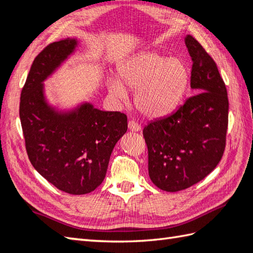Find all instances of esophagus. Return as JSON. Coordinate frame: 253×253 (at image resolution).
Instances as JSON below:
<instances>
[{"instance_id":"34e87169","label":"esophagus","mask_w":253,"mask_h":253,"mask_svg":"<svg viewBox=\"0 0 253 253\" xmlns=\"http://www.w3.org/2000/svg\"><path fill=\"white\" fill-rule=\"evenodd\" d=\"M128 128H129V130L135 131V132L141 130L140 125H138V124L136 122H133V121H130L129 123H128Z\"/></svg>"}]
</instances>
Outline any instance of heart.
Masks as SVG:
<instances>
[{"label":"heart","mask_w":253,"mask_h":253,"mask_svg":"<svg viewBox=\"0 0 253 253\" xmlns=\"http://www.w3.org/2000/svg\"><path fill=\"white\" fill-rule=\"evenodd\" d=\"M117 73L118 78L107 79L110 94L124 101L127 98L126 89L136 91V109L150 118L169 114L178 105L189 83L184 61L153 52L127 58L120 64Z\"/></svg>","instance_id":"b5f03b06"}]
</instances>
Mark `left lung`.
Masks as SVG:
<instances>
[{"instance_id":"obj_1","label":"left lung","mask_w":253,"mask_h":253,"mask_svg":"<svg viewBox=\"0 0 253 253\" xmlns=\"http://www.w3.org/2000/svg\"><path fill=\"white\" fill-rule=\"evenodd\" d=\"M185 43L192 58L188 98L173 114L143 128L149 176L158 188L176 192L202 180L221 161L228 125V98L215 62L195 38Z\"/></svg>"}]
</instances>
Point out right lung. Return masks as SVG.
Here are the masks:
<instances>
[{
    "label": "right lung",
    "mask_w": 253,
    "mask_h": 253,
    "mask_svg": "<svg viewBox=\"0 0 253 253\" xmlns=\"http://www.w3.org/2000/svg\"><path fill=\"white\" fill-rule=\"evenodd\" d=\"M78 45L77 38H67L49 44L35 58L19 105L32 166L57 189L71 195H84L101 185L113 149L127 131V116L121 112L101 111L87 101L58 109L47 100L44 82Z\"/></svg>",
    "instance_id": "add662e5"
}]
</instances>
